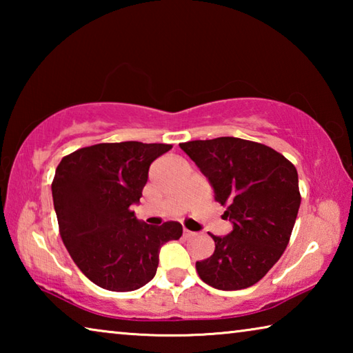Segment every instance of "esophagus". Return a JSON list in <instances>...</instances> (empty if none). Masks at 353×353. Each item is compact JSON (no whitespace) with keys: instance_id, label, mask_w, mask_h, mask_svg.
<instances>
[{"instance_id":"obj_1","label":"esophagus","mask_w":353,"mask_h":353,"mask_svg":"<svg viewBox=\"0 0 353 353\" xmlns=\"http://www.w3.org/2000/svg\"><path fill=\"white\" fill-rule=\"evenodd\" d=\"M196 234L194 232H191V230H188V229H183V236L185 238H190V236H194Z\"/></svg>"}]
</instances>
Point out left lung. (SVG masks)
<instances>
[{
  "instance_id": "1",
  "label": "left lung",
  "mask_w": 353,
  "mask_h": 353,
  "mask_svg": "<svg viewBox=\"0 0 353 353\" xmlns=\"http://www.w3.org/2000/svg\"><path fill=\"white\" fill-rule=\"evenodd\" d=\"M179 146L208 179L234 225L225 236L212 235L213 255L196 261L199 277L216 290L249 288L288 246L301 207L296 166L270 146L235 137Z\"/></svg>"
}]
</instances>
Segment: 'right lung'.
Here are the masks:
<instances>
[{"mask_svg":"<svg viewBox=\"0 0 353 353\" xmlns=\"http://www.w3.org/2000/svg\"><path fill=\"white\" fill-rule=\"evenodd\" d=\"M172 146L163 143H99L62 159L52 181V201L62 241L94 285L134 291L154 279L165 243L182 236L168 221L149 225L135 218L149 166Z\"/></svg>","mask_w":353,"mask_h":353,"instance_id":"1","label":"right lung"}]
</instances>
